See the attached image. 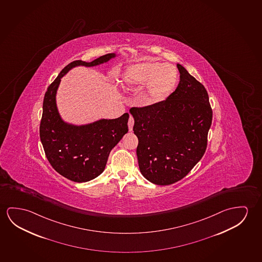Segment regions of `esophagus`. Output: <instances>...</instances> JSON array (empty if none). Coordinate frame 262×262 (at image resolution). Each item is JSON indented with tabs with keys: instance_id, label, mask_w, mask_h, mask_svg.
<instances>
[{
	"instance_id": "1",
	"label": "esophagus",
	"mask_w": 262,
	"mask_h": 262,
	"mask_svg": "<svg viewBox=\"0 0 262 262\" xmlns=\"http://www.w3.org/2000/svg\"><path fill=\"white\" fill-rule=\"evenodd\" d=\"M133 125H134V119L133 116H129V121H128V127H129V132L133 130Z\"/></svg>"
}]
</instances>
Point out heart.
I'll list each match as a JSON object with an SVG mask.
<instances>
[{
  "label": "heart",
  "instance_id": "obj_1",
  "mask_svg": "<svg viewBox=\"0 0 262 262\" xmlns=\"http://www.w3.org/2000/svg\"><path fill=\"white\" fill-rule=\"evenodd\" d=\"M179 74L170 63L147 60L129 65L122 75V85L127 89L143 87L141 101L146 106H155L167 100L177 86Z\"/></svg>",
  "mask_w": 262,
  "mask_h": 262
}]
</instances>
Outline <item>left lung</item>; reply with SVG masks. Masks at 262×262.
<instances>
[{
	"mask_svg": "<svg viewBox=\"0 0 262 262\" xmlns=\"http://www.w3.org/2000/svg\"><path fill=\"white\" fill-rule=\"evenodd\" d=\"M180 82L160 104L133 107V132L138 137L139 168L157 185H169L185 177L207 148L212 110L205 87L177 64Z\"/></svg>",
	"mask_w": 262,
	"mask_h": 262,
	"instance_id": "left-lung-1",
	"label": "left lung"
}]
</instances>
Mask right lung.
<instances>
[{
  "label": "right lung",
  "mask_w": 262,
  "mask_h": 262,
  "mask_svg": "<svg viewBox=\"0 0 262 262\" xmlns=\"http://www.w3.org/2000/svg\"><path fill=\"white\" fill-rule=\"evenodd\" d=\"M116 56L108 53L91 62L74 60L61 70L45 93L40 138L45 155L53 169L75 182H86L104 170L111 150L128 133L129 114L113 120L101 119L86 125L70 124L60 116L56 93L61 77L76 66L93 67Z\"/></svg>",
  "instance_id": "add662e5"
}]
</instances>
